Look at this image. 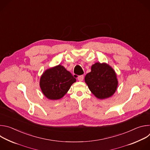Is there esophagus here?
Here are the masks:
<instances>
[{
	"mask_svg": "<svg viewBox=\"0 0 150 150\" xmlns=\"http://www.w3.org/2000/svg\"><path fill=\"white\" fill-rule=\"evenodd\" d=\"M78 79L79 81H82L83 79V75H80L78 77Z\"/></svg>",
	"mask_w": 150,
	"mask_h": 150,
	"instance_id": "34e87169",
	"label": "esophagus"
}]
</instances>
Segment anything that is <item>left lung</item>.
<instances>
[{"label":"left lung","instance_id":"8db88e82","mask_svg":"<svg viewBox=\"0 0 150 150\" xmlns=\"http://www.w3.org/2000/svg\"><path fill=\"white\" fill-rule=\"evenodd\" d=\"M85 81L91 93L98 98H109L115 93L118 81L115 71L105 63H96L91 71L85 77Z\"/></svg>","mask_w":150,"mask_h":150}]
</instances>
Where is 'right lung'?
I'll use <instances>...</instances> for the list:
<instances>
[{
    "label": "right lung",
    "instance_id": "1",
    "mask_svg": "<svg viewBox=\"0 0 150 150\" xmlns=\"http://www.w3.org/2000/svg\"><path fill=\"white\" fill-rule=\"evenodd\" d=\"M76 79L63 66L59 65L47 69L40 78V86L43 94L50 100H59L69 90Z\"/></svg>",
    "mask_w": 150,
    "mask_h": 150
}]
</instances>
